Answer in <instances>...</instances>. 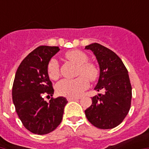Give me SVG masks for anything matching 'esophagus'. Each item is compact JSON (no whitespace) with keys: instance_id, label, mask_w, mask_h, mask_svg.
I'll return each instance as SVG.
<instances>
[{"instance_id":"1","label":"esophagus","mask_w":149,"mask_h":149,"mask_svg":"<svg viewBox=\"0 0 149 149\" xmlns=\"http://www.w3.org/2000/svg\"><path fill=\"white\" fill-rule=\"evenodd\" d=\"M79 98H76V97H67L68 101H74V100H78Z\"/></svg>"}]
</instances>
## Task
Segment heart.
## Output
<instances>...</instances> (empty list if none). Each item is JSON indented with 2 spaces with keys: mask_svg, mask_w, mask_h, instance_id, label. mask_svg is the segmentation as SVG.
<instances>
[{
  "mask_svg": "<svg viewBox=\"0 0 149 149\" xmlns=\"http://www.w3.org/2000/svg\"><path fill=\"white\" fill-rule=\"evenodd\" d=\"M65 58L78 65L77 75L75 79H64L56 86V91L59 95L67 97H77L89 86V81L95 82L100 76V70L93 63L87 62L88 56L80 50H70L65 53ZM48 76L51 79L56 80L60 76L59 65L57 60L51 59L47 65Z\"/></svg>",
  "mask_w": 149,
  "mask_h": 149,
  "instance_id": "b5f03b06",
  "label": "heart"
}]
</instances>
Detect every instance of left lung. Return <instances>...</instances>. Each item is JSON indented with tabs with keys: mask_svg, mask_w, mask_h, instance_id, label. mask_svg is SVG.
<instances>
[{
	"mask_svg": "<svg viewBox=\"0 0 149 149\" xmlns=\"http://www.w3.org/2000/svg\"><path fill=\"white\" fill-rule=\"evenodd\" d=\"M96 56L100 72L95 90L104 93L92 97L85 111L87 120L97 128L111 129L122 122L132 104V85L127 68L113 51L98 43L86 45Z\"/></svg>",
	"mask_w": 149,
	"mask_h": 149,
	"instance_id": "obj_1",
	"label": "left lung"
}]
</instances>
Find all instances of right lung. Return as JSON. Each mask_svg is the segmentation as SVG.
<instances>
[{"label": "right lung", "mask_w": 149, "mask_h": 149, "mask_svg": "<svg viewBox=\"0 0 149 149\" xmlns=\"http://www.w3.org/2000/svg\"><path fill=\"white\" fill-rule=\"evenodd\" d=\"M58 46L41 45L22 60L15 73L12 100L15 111L24 127L31 133L46 134L54 131L63 120L67 100L53 97L54 89L47 72L50 58ZM51 97L49 102L44 100Z\"/></svg>", "instance_id": "right-lung-1"}]
</instances>
